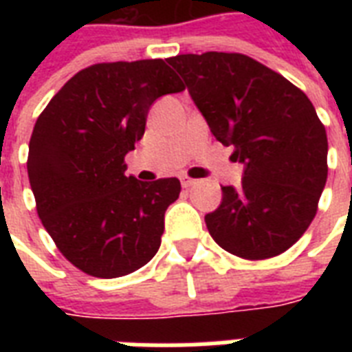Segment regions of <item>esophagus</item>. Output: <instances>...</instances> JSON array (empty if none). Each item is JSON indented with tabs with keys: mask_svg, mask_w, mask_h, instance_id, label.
I'll return each instance as SVG.
<instances>
[{
	"mask_svg": "<svg viewBox=\"0 0 352 352\" xmlns=\"http://www.w3.org/2000/svg\"><path fill=\"white\" fill-rule=\"evenodd\" d=\"M181 182H182V186H184V188H192V186H195V184H197V181H195V179H192V177H188V175H182Z\"/></svg>",
	"mask_w": 352,
	"mask_h": 352,
	"instance_id": "obj_1",
	"label": "esophagus"
}]
</instances>
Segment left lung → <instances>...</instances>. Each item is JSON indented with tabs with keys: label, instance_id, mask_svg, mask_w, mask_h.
<instances>
[{
	"label": "left lung",
	"instance_id": "1",
	"mask_svg": "<svg viewBox=\"0 0 352 352\" xmlns=\"http://www.w3.org/2000/svg\"><path fill=\"white\" fill-rule=\"evenodd\" d=\"M181 74L214 137L245 164L241 188L221 186L204 217L234 256L259 261L289 250L318 212L327 182V133L301 89L239 52L177 54Z\"/></svg>",
	"mask_w": 352,
	"mask_h": 352
}]
</instances>
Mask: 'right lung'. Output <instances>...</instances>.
I'll use <instances>...</instances> for the list:
<instances>
[{"label":"right lung","mask_w":352,"mask_h":352,"mask_svg":"<svg viewBox=\"0 0 352 352\" xmlns=\"http://www.w3.org/2000/svg\"><path fill=\"white\" fill-rule=\"evenodd\" d=\"M184 91L164 60L95 63L41 111L27 171L41 225L63 257L95 278L135 272L157 254L175 177H127V151L142 138L159 96Z\"/></svg>","instance_id":"add662e5"}]
</instances>
